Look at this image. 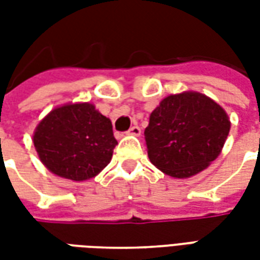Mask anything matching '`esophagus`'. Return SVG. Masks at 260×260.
I'll use <instances>...</instances> for the list:
<instances>
[{
  "label": "esophagus",
  "mask_w": 260,
  "mask_h": 260,
  "mask_svg": "<svg viewBox=\"0 0 260 260\" xmlns=\"http://www.w3.org/2000/svg\"><path fill=\"white\" fill-rule=\"evenodd\" d=\"M128 135H132V136H139L142 134V129L138 126V125H134V126H131L129 131L126 132Z\"/></svg>",
  "instance_id": "34e87169"
}]
</instances>
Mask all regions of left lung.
Wrapping results in <instances>:
<instances>
[{"mask_svg":"<svg viewBox=\"0 0 260 260\" xmlns=\"http://www.w3.org/2000/svg\"><path fill=\"white\" fill-rule=\"evenodd\" d=\"M224 108L199 91L164 97L145 129L147 156L164 174L189 178L218 157L229 136Z\"/></svg>","mask_w":260,"mask_h":260,"instance_id":"1","label":"left lung"}]
</instances>
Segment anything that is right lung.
Listing matches in <instances>:
<instances>
[{"instance_id": "obj_1", "label": "right lung", "mask_w": 260, "mask_h": 260, "mask_svg": "<svg viewBox=\"0 0 260 260\" xmlns=\"http://www.w3.org/2000/svg\"><path fill=\"white\" fill-rule=\"evenodd\" d=\"M33 145L48 171L65 180H90L113 157V125L91 103H68L51 110L33 134Z\"/></svg>"}]
</instances>
